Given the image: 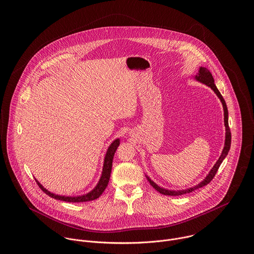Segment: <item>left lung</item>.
I'll return each mask as SVG.
<instances>
[{
  "mask_svg": "<svg viewBox=\"0 0 254 254\" xmlns=\"http://www.w3.org/2000/svg\"><path fill=\"white\" fill-rule=\"evenodd\" d=\"M194 79L206 86H208L209 88H211V90H213V92L217 95L219 100L221 101L222 103V106H223V109H224V125H225V130H226V133H225V144H224V147H223V150H222V153L219 157L216 163L214 164V166L212 167V169L209 171V173L207 174V176L200 182L199 184H197L196 186L194 187H191V188H189V189H186V190H168V189H164V188H161L159 187L157 184H155L154 182L152 181L148 176L145 175L147 181L149 182V184L157 190L159 191L160 193L162 194H165V195H182V194H185V193H189V192H191L192 190L198 189V188H201L205 185H207L209 182L211 181L215 174L217 173L218 168L220 167L221 163L223 162V160L225 159V157L227 156L229 150H230V147H231V131H230V128H229V123H228V109H227V105L225 103V100L223 99L222 95L220 94V92L218 91L217 87L216 85L214 84V79H213V76L212 74L210 73V71L206 68V67H202L200 66L199 67V70L198 73L194 76Z\"/></svg>",
  "mask_w": 254,
  "mask_h": 254,
  "instance_id": "1",
  "label": "left lung"
}]
</instances>
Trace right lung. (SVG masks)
<instances>
[{
  "instance_id": "obj_1",
  "label": "right lung",
  "mask_w": 254,
  "mask_h": 254,
  "mask_svg": "<svg viewBox=\"0 0 254 254\" xmlns=\"http://www.w3.org/2000/svg\"><path fill=\"white\" fill-rule=\"evenodd\" d=\"M120 144V140L119 139H115L108 148L105 159H104V166H103V171H102V175L101 178L98 182L97 186L89 192L85 193V194H81V195H77V196H70V195H60V194H56L54 192H51L50 190H48L47 189H45L39 182L37 181L38 186L41 188V190L47 193L49 196L55 198V199H59V200H63V201H67V202H85V201H90V200H94L97 199L98 197L101 196V194L104 192V190H106L108 184H109V178H110V173H111V168H112V160H113V156L114 153L118 147V145Z\"/></svg>"
}]
</instances>
